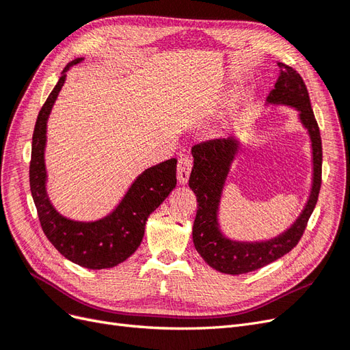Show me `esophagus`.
Returning <instances> with one entry per match:
<instances>
[{"mask_svg": "<svg viewBox=\"0 0 350 350\" xmlns=\"http://www.w3.org/2000/svg\"><path fill=\"white\" fill-rule=\"evenodd\" d=\"M193 167V159L189 156H184L179 159L178 166H176V174H178V181L179 184H187L189 174H191Z\"/></svg>", "mask_w": 350, "mask_h": 350, "instance_id": "34e87169", "label": "esophagus"}]
</instances>
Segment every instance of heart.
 <instances>
[{
	"instance_id": "heart-1",
	"label": "heart",
	"mask_w": 350,
	"mask_h": 350,
	"mask_svg": "<svg viewBox=\"0 0 350 350\" xmlns=\"http://www.w3.org/2000/svg\"><path fill=\"white\" fill-rule=\"evenodd\" d=\"M238 105H239V98L238 96H232L228 100V103L224 107V111L220 112V120L221 121H226L229 116L235 112V109L238 108Z\"/></svg>"
}]
</instances>
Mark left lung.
<instances>
[{"instance_id": "8db88e82", "label": "left lung", "mask_w": 350, "mask_h": 350, "mask_svg": "<svg viewBox=\"0 0 350 350\" xmlns=\"http://www.w3.org/2000/svg\"><path fill=\"white\" fill-rule=\"evenodd\" d=\"M280 74L267 96L269 105H283L298 111V118L310 135L312 181L308 200L293 224L282 234L264 241H237L226 237L219 224L220 198L232 163L242 146L237 137L211 140L193 147L194 166L189 175V188L197 196L198 208L193 226L197 252L210 267L226 274H243L258 270L288 254L299 242L306 221L312 215L321 187L323 149L319 124L311 108L308 90L302 77L292 67L279 62Z\"/></svg>"}]
</instances>
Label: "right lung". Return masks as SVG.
Returning a JSON list of instances; mask_svg holds the SVG:
<instances>
[{"label":"right lung","mask_w":350,"mask_h":350,"mask_svg":"<svg viewBox=\"0 0 350 350\" xmlns=\"http://www.w3.org/2000/svg\"><path fill=\"white\" fill-rule=\"evenodd\" d=\"M83 59L76 58L68 62L38 115L31 139L29 179L42 230L52 245L81 267L102 270L118 266L139 248L147 217L176 187V159L147 167L134 179L120 204L102 219L80 221L57 211L46 193V122L64 86L67 71Z\"/></svg>","instance_id":"add662e5"}]
</instances>
